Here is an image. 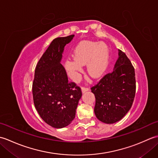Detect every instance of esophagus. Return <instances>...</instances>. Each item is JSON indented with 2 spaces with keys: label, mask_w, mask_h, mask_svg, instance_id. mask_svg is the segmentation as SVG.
Here are the masks:
<instances>
[{
  "label": "esophagus",
  "mask_w": 158,
  "mask_h": 158,
  "mask_svg": "<svg viewBox=\"0 0 158 158\" xmlns=\"http://www.w3.org/2000/svg\"><path fill=\"white\" fill-rule=\"evenodd\" d=\"M81 90H82V92H83V93H84V92H87V91H88L89 88H88V87L83 86L82 88H81Z\"/></svg>",
  "instance_id": "34e87169"
}]
</instances>
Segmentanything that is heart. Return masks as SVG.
I'll list each match as a JSON object with an SVG mask.
<instances>
[{"instance_id":"1","label":"heart","mask_w":158,"mask_h":158,"mask_svg":"<svg viewBox=\"0 0 158 158\" xmlns=\"http://www.w3.org/2000/svg\"><path fill=\"white\" fill-rule=\"evenodd\" d=\"M108 64V52L106 47L98 42L83 41L77 47L74 60L68 59L65 68L73 79L81 71V66L88 64V72L93 78L103 75Z\"/></svg>"}]
</instances>
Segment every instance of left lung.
Instances as JSON below:
<instances>
[{"label":"left lung","instance_id":"8db88e82","mask_svg":"<svg viewBox=\"0 0 158 158\" xmlns=\"http://www.w3.org/2000/svg\"><path fill=\"white\" fill-rule=\"evenodd\" d=\"M96 98L94 113L100 122L113 123L132 107L136 94L135 68L126 53L119 50L114 69L91 88Z\"/></svg>","mask_w":158,"mask_h":158}]
</instances>
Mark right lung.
<instances>
[{"instance_id":"add662e5","label":"right lung","mask_w":158,"mask_h":158,"mask_svg":"<svg viewBox=\"0 0 158 158\" xmlns=\"http://www.w3.org/2000/svg\"><path fill=\"white\" fill-rule=\"evenodd\" d=\"M74 35L54 39L36 64L32 82L35 106L44 122L55 128H62L75 119L81 89L69 82L60 64L64 46Z\"/></svg>"}]
</instances>
